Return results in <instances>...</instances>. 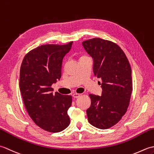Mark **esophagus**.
Segmentation results:
<instances>
[{"instance_id": "34e87169", "label": "esophagus", "mask_w": 154, "mask_h": 154, "mask_svg": "<svg viewBox=\"0 0 154 154\" xmlns=\"http://www.w3.org/2000/svg\"><path fill=\"white\" fill-rule=\"evenodd\" d=\"M81 96V94L79 93H73V97L75 98V99H77V98Z\"/></svg>"}]
</instances>
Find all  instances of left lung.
Segmentation results:
<instances>
[{"label":"left lung","instance_id":"8db88e82","mask_svg":"<svg viewBox=\"0 0 154 154\" xmlns=\"http://www.w3.org/2000/svg\"><path fill=\"white\" fill-rule=\"evenodd\" d=\"M93 59L94 76L102 80V95L90 94L88 120L99 129H108L126 112L132 93V69L124 52L114 42L95 38L83 42Z\"/></svg>","mask_w":154,"mask_h":154}]
</instances>
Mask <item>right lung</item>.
Listing matches in <instances>:
<instances>
[{"mask_svg":"<svg viewBox=\"0 0 154 154\" xmlns=\"http://www.w3.org/2000/svg\"><path fill=\"white\" fill-rule=\"evenodd\" d=\"M72 44L42 45L23 59L19 81L23 102L32 120L45 131L61 132L70 124L72 97L54 94L51 85L60 79L62 61Z\"/></svg>","mask_w":154,"mask_h":154,"instance_id":"1","label":"right lung"}]
</instances>
